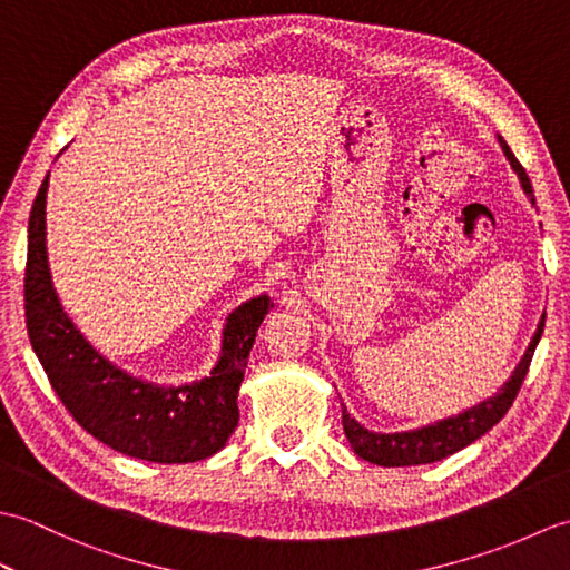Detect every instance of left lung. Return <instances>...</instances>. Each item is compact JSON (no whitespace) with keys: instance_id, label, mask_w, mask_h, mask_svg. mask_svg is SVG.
<instances>
[{"instance_id":"8db88e82","label":"left lung","mask_w":570,"mask_h":570,"mask_svg":"<svg viewBox=\"0 0 570 570\" xmlns=\"http://www.w3.org/2000/svg\"><path fill=\"white\" fill-rule=\"evenodd\" d=\"M498 141L502 147V154L507 156V161H510V166H512V171L517 174L519 184H522V190L527 193L529 203L537 208L534 190H531V180L522 168V164L517 161V156L512 154L510 147H507V141L500 135H498ZM543 318H547V313L541 316L537 331H534V337L529 341V347L524 350L522 360L517 362L514 372L507 377V382L500 386V390L492 396L482 399L480 404L463 409L460 414L439 419V421L426 423V426H419V429L382 433V431H370L362 426V423L350 416L347 409L343 406V429H345L350 445H353V451L360 458L370 460V463H374V465L404 468V465L435 463V460L453 455L460 451V448H465L472 441H478L480 435H485L494 426V423H500V419L507 414V409L512 406L519 386H522V382L527 377L529 362H531V357H534V350L541 341Z\"/></svg>"}]
</instances>
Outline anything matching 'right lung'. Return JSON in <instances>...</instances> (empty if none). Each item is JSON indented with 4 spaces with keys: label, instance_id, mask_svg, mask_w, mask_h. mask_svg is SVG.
<instances>
[{
    "label": "right lung",
    "instance_id": "add662e5",
    "mask_svg": "<svg viewBox=\"0 0 570 570\" xmlns=\"http://www.w3.org/2000/svg\"><path fill=\"white\" fill-rule=\"evenodd\" d=\"M46 193L48 178L29 217L23 301L31 347L60 402L85 431L122 455L149 463H196L215 455L239 421V384L259 325L274 308L269 294L227 313L220 355L208 377L184 384L137 377L95 350L60 304L46 249Z\"/></svg>",
    "mask_w": 570,
    "mask_h": 570
}]
</instances>
